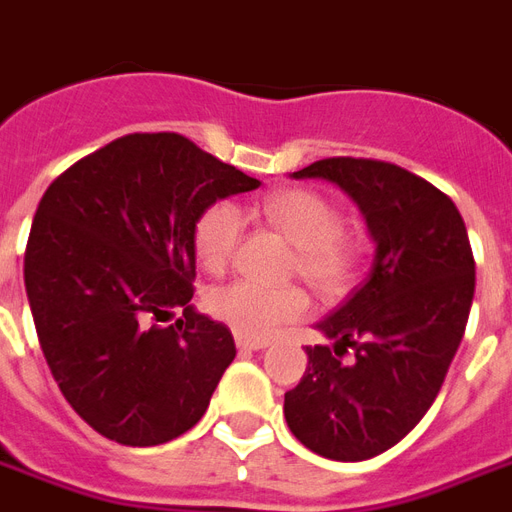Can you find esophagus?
<instances>
[{"label":"esophagus","mask_w":512,"mask_h":512,"mask_svg":"<svg viewBox=\"0 0 512 512\" xmlns=\"http://www.w3.org/2000/svg\"><path fill=\"white\" fill-rule=\"evenodd\" d=\"M236 346L241 351H260L268 346V338H244V335H236Z\"/></svg>","instance_id":"esophagus-1"}]
</instances>
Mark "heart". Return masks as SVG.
Segmentation results:
<instances>
[{
    "instance_id": "b5f03b06",
    "label": "heart",
    "mask_w": 512,
    "mask_h": 512,
    "mask_svg": "<svg viewBox=\"0 0 512 512\" xmlns=\"http://www.w3.org/2000/svg\"><path fill=\"white\" fill-rule=\"evenodd\" d=\"M265 222L295 244L292 271L322 295H341L354 284L362 265V239L341 228V209L311 187H284L260 201ZM244 236V214L230 201H217L198 214L193 228L195 260L206 271H222ZM206 311L233 333L265 338L308 311V295L298 284L263 287L236 279L206 292Z\"/></svg>"
}]
</instances>
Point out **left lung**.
<instances>
[{
  "instance_id": "1",
  "label": "left lung",
  "mask_w": 512,
  "mask_h": 512,
  "mask_svg": "<svg viewBox=\"0 0 512 512\" xmlns=\"http://www.w3.org/2000/svg\"><path fill=\"white\" fill-rule=\"evenodd\" d=\"M292 177L346 190L376 241L365 282L317 325L333 349L306 346V373L284 395L303 446L362 462L400 443L435 403L473 306V249L454 201L395 163L341 155Z\"/></svg>"
}]
</instances>
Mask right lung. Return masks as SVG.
Instances as JSON below:
<instances>
[{
  "label": "right lung",
  "instance_id": "1",
  "mask_svg": "<svg viewBox=\"0 0 512 512\" xmlns=\"http://www.w3.org/2000/svg\"><path fill=\"white\" fill-rule=\"evenodd\" d=\"M260 187L182 134H128L53 179L31 222L23 282L61 395L99 435L161 446L209 408L236 357L190 303L206 206ZM171 307L183 317L168 325Z\"/></svg>",
  "mask_w": 512,
  "mask_h": 512
}]
</instances>
